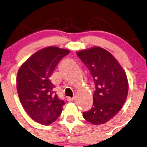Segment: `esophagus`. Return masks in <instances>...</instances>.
I'll return each instance as SVG.
<instances>
[{"mask_svg":"<svg viewBox=\"0 0 147 147\" xmlns=\"http://www.w3.org/2000/svg\"><path fill=\"white\" fill-rule=\"evenodd\" d=\"M74 99H75V97H72V98H71V97H67V100L68 101H72Z\"/></svg>","mask_w":147,"mask_h":147,"instance_id":"1","label":"esophagus"}]
</instances>
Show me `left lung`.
<instances>
[{
    "mask_svg": "<svg viewBox=\"0 0 147 147\" xmlns=\"http://www.w3.org/2000/svg\"><path fill=\"white\" fill-rule=\"evenodd\" d=\"M77 55L89 69L96 90L93 106L83 117L92 124L107 123L121 109L128 94L125 72L110 52L98 46L77 52Z\"/></svg>",
    "mask_w": 147,
    "mask_h": 147,
    "instance_id": "left-lung-1",
    "label": "left lung"
}]
</instances>
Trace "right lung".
Here are the masks:
<instances>
[{"label": "right lung", "mask_w": 147, "mask_h": 147, "mask_svg": "<svg viewBox=\"0 0 147 147\" xmlns=\"http://www.w3.org/2000/svg\"><path fill=\"white\" fill-rule=\"evenodd\" d=\"M67 49L49 46L38 51L20 67L17 90L23 108L34 120L49 125L59 117L65 102L53 94L50 78Z\"/></svg>", "instance_id": "1"}]
</instances>
